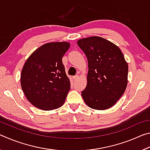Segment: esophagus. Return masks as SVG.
<instances>
[{
  "label": "esophagus",
  "instance_id": "1",
  "mask_svg": "<svg viewBox=\"0 0 150 150\" xmlns=\"http://www.w3.org/2000/svg\"><path fill=\"white\" fill-rule=\"evenodd\" d=\"M78 78H79V75H76L73 76V79H74V81L77 80Z\"/></svg>",
  "mask_w": 150,
  "mask_h": 150
}]
</instances>
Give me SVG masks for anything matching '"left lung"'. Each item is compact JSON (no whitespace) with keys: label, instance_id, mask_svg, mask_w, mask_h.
I'll return each instance as SVG.
<instances>
[{"label":"left lung","instance_id":"left-lung-1","mask_svg":"<svg viewBox=\"0 0 150 150\" xmlns=\"http://www.w3.org/2000/svg\"><path fill=\"white\" fill-rule=\"evenodd\" d=\"M77 44L87 57V85L81 95L90 108L106 110L123 95L128 66L117 45L101 37L81 39Z\"/></svg>","mask_w":150,"mask_h":150}]
</instances>
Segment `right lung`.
Instances as JSON below:
<instances>
[{
    "instance_id": "right-lung-1",
    "label": "right lung",
    "mask_w": 150,
    "mask_h": 150,
    "mask_svg": "<svg viewBox=\"0 0 150 150\" xmlns=\"http://www.w3.org/2000/svg\"><path fill=\"white\" fill-rule=\"evenodd\" d=\"M69 47L66 42L47 43L25 62L20 76L22 89L36 108L54 110L64 103L71 87L62 57Z\"/></svg>"
}]
</instances>
